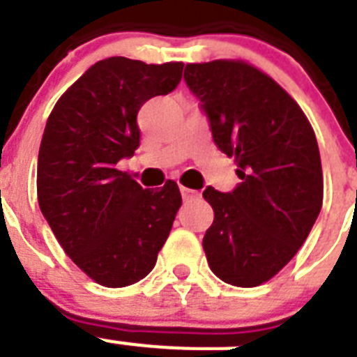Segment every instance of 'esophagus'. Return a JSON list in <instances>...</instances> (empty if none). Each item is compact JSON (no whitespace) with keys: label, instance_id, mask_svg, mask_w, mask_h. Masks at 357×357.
Listing matches in <instances>:
<instances>
[{"label":"esophagus","instance_id":"obj_1","mask_svg":"<svg viewBox=\"0 0 357 357\" xmlns=\"http://www.w3.org/2000/svg\"><path fill=\"white\" fill-rule=\"evenodd\" d=\"M181 195L184 200H190L193 199V197L199 195V191L191 190V188H185V185H181Z\"/></svg>","mask_w":357,"mask_h":357}]
</instances>
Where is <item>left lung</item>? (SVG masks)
<instances>
[{
	"label": "left lung",
	"instance_id": "obj_1",
	"mask_svg": "<svg viewBox=\"0 0 357 357\" xmlns=\"http://www.w3.org/2000/svg\"><path fill=\"white\" fill-rule=\"evenodd\" d=\"M184 79L241 178L231 193H202L215 213L202 238L208 264L228 284L259 287L290 263L321 211L316 132L296 100L248 61L188 63Z\"/></svg>",
	"mask_w": 357,
	"mask_h": 357
}]
</instances>
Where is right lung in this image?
Wrapping results in <instances>:
<instances>
[{
    "label": "right lung",
    "mask_w": 357,
    "mask_h": 357,
    "mask_svg": "<svg viewBox=\"0 0 357 357\" xmlns=\"http://www.w3.org/2000/svg\"><path fill=\"white\" fill-rule=\"evenodd\" d=\"M182 61H96L56 102L38 155V204L73 263L107 288L151 272L182 204L176 182L142 190L116 164L140 144L137 114L182 78Z\"/></svg>",
    "instance_id": "right-lung-1"
}]
</instances>
